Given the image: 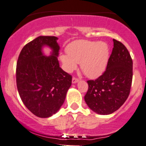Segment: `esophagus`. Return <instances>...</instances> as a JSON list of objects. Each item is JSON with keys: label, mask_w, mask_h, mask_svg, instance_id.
I'll return each mask as SVG.
<instances>
[{"label": "esophagus", "mask_w": 146, "mask_h": 146, "mask_svg": "<svg viewBox=\"0 0 146 146\" xmlns=\"http://www.w3.org/2000/svg\"><path fill=\"white\" fill-rule=\"evenodd\" d=\"M79 82V80L78 79V78H73V79H72V83L73 84H76L77 83V82Z\"/></svg>", "instance_id": "1"}]
</instances>
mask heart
<instances>
[{
    "label": "heart",
    "instance_id": "1",
    "mask_svg": "<svg viewBox=\"0 0 146 146\" xmlns=\"http://www.w3.org/2000/svg\"><path fill=\"white\" fill-rule=\"evenodd\" d=\"M67 54L60 56L61 61L67 72H72L80 64L81 69L89 78L101 76L106 68L109 57V48L105 42L75 41L66 48Z\"/></svg>",
    "mask_w": 146,
    "mask_h": 146
}]
</instances>
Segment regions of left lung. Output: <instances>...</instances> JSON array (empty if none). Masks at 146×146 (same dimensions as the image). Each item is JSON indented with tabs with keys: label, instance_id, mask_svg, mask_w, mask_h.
<instances>
[{
	"label": "left lung",
	"instance_id": "left-lung-1",
	"mask_svg": "<svg viewBox=\"0 0 146 146\" xmlns=\"http://www.w3.org/2000/svg\"><path fill=\"white\" fill-rule=\"evenodd\" d=\"M133 62L130 54L122 42L113 39V48L106 70L95 80H88L85 101L92 111L109 115L119 109L131 89Z\"/></svg>",
	"mask_w": 146,
	"mask_h": 146
}]
</instances>
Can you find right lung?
<instances>
[{
  "instance_id": "right-lung-1",
  "label": "right lung",
  "mask_w": 146,
  "mask_h": 146,
  "mask_svg": "<svg viewBox=\"0 0 146 146\" xmlns=\"http://www.w3.org/2000/svg\"><path fill=\"white\" fill-rule=\"evenodd\" d=\"M57 40L55 36L38 37L23 47L17 63L19 96L37 117H49L57 113L71 85V76L59 66ZM44 46L51 49L50 56L44 54Z\"/></svg>"
}]
</instances>
